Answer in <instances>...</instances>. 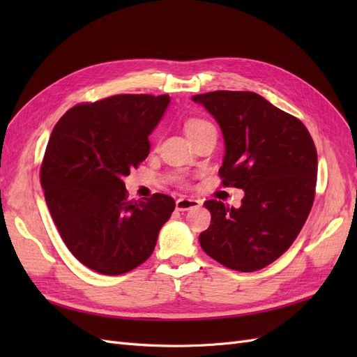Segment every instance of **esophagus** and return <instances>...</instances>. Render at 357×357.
I'll use <instances>...</instances> for the list:
<instances>
[{"label": "esophagus", "mask_w": 357, "mask_h": 357, "mask_svg": "<svg viewBox=\"0 0 357 357\" xmlns=\"http://www.w3.org/2000/svg\"><path fill=\"white\" fill-rule=\"evenodd\" d=\"M201 207V201L199 199H193V198H178L176 201V210L177 211H188V210H192V208H198Z\"/></svg>", "instance_id": "1"}]
</instances>
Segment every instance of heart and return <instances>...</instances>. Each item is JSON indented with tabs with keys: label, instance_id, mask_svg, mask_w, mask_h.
Returning a JSON list of instances; mask_svg holds the SVG:
<instances>
[{
	"label": "heart",
	"instance_id": "1",
	"mask_svg": "<svg viewBox=\"0 0 357 357\" xmlns=\"http://www.w3.org/2000/svg\"><path fill=\"white\" fill-rule=\"evenodd\" d=\"M214 128L210 122L204 121V119H190V121L186 122V134L192 135V134H198L201 131H205V129Z\"/></svg>",
	"mask_w": 357,
	"mask_h": 357
}]
</instances>
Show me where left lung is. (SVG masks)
I'll return each instance as SVG.
<instances>
[{"label": "left lung", "mask_w": 357, "mask_h": 357, "mask_svg": "<svg viewBox=\"0 0 357 357\" xmlns=\"http://www.w3.org/2000/svg\"><path fill=\"white\" fill-rule=\"evenodd\" d=\"M219 123L225 142L219 174L244 190L241 207L210 199L202 250L241 273L262 269L295 241L314 201L317 152L307 128L255 92L193 95Z\"/></svg>", "instance_id": "8db88e82"}]
</instances>
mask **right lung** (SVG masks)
Segmentation results:
<instances>
[{"instance_id": "obj_1", "label": "right lung", "mask_w": 357, "mask_h": 357, "mask_svg": "<svg viewBox=\"0 0 357 357\" xmlns=\"http://www.w3.org/2000/svg\"><path fill=\"white\" fill-rule=\"evenodd\" d=\"M168 95H114L73 107L55 125L41 188L74 257L104 275L125 274L153 253L176 202L164 193L128 201L123 177L150 152Z\"/></svg>"}]
</instances>
